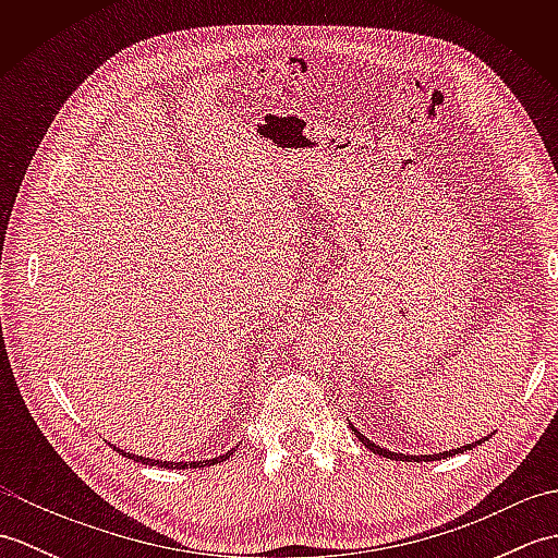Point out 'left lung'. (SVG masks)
<instances>
[{"instance_id":"1","label":"left lung","mask_w":558,"mask_h":558,"mask_svg":"<svg viewBox=\"0 0 558 558\" xmlns=\"http://www.w3.org/2000/svg\"><path fill=\"white\" fill-rule=\"evenodd\" d=\"M350 429L354 432V436L360 438V441L372 450V453H376V456H384V458H390V460H405V462H429V460H441V458H450V456H458V453H462V450H470V448H475V446H480L482 441H475V444H468V446H460V448H453V450H444V453H434V456H405V453H393V450H386V448H381V446H376V444H372L369 438H366L364 434H360L357 432V426H354L352 422H350ZM484 438H489V436H484Z\"/></svg>"}]
</instances>
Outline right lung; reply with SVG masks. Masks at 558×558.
<instances>
[{"mask_svg": "<svg viewBox=\"0 0 558 558\" xmlns=\"http://www.w3.org/2000/svg\"><path fill=\"white\" fill-rule=\"evenodd\" d=\"M112 448L117 450V453L129 458V460H136L141 462V465H158V468H165V470H194V468H206V465H218V462L228 460L232 456V450H228V453H222L218 458H210V460H194V462H172V460H156V458H144V456H134V453H126V450L117 448L112 444Z\"/></svg>", "mask_w": 558, "mask_h": 558, "instance_id": "add662e5", "label": "right lung"}]
</instances>
